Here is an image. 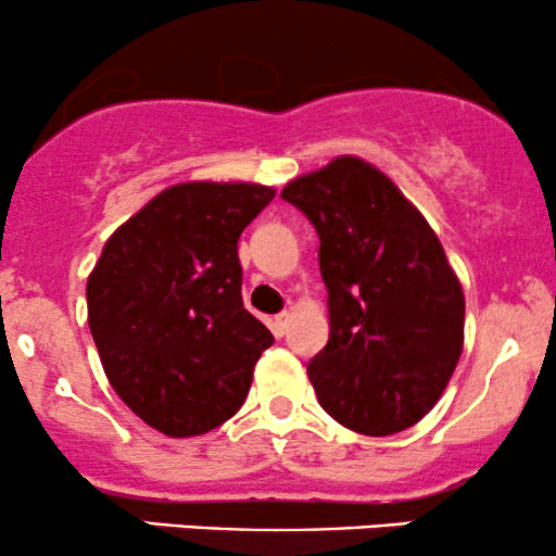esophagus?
Segmentation results:
<instances>
[{"label": "esophagus", "instance_id": "esophagus-1", "mask_svg": "<svg viewBox=\"0 0 556 556\" xmlns=\"http://www.w3.org/2000/svg\"><path fill=\"white\" fill-rule=\"evenodd\" d=\"M290 321H292V314H290V311H282V314L274 316V321H271L274 334H277V337H285V334H287V329H290Z\"/></svg>", "mask_w": 556, "mask_h": 556}]
</instances>
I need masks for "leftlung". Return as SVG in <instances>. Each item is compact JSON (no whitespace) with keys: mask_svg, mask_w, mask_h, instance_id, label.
I'll return each mask as SVG.
<instances>
[{"mask_svg":"<svg viewBox=\"0 0 556 556\" xmlns=\"http://www.w3.org/2000/svg\"><path fill=\"white\" fill-rule=\"evenodd\" d=\"M282 198L321 242L329 342L308 363L318 402L366 437L410 429L463 353L465 298L442 242L397 185L358 156L287 182Z\"/></svg>","mask_w":556,"mask_h":556,"instance_id":"1","label":"left lung"}]
</instances>
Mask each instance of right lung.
<instances>
[{
  "label": "right lung",
  "mask_w": 556,
  "mask_h": 556,
  "mask_svg": "<svg viewBox=\"0 0 556 556\" xmlns=\"http://www.w3.org/2000/svg\"><path fill=\"white\" fill-rule=\"evenodd\" d=\"M256 182H180L114 229L86 285L106 379L151 429L198 437L240 410L274 342L242 305L240 232L269 206Z\"/></svg>",
  "instance_id": "obj_1"
}]
</instances>
